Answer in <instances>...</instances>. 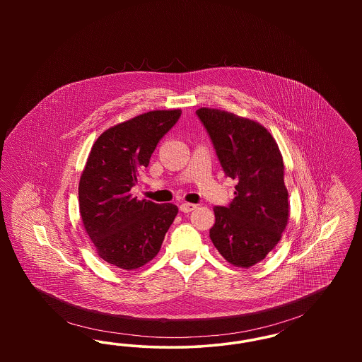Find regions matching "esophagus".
<instances>
[{"mask_svg":"<svg viewBox=\"0 0 362 362\" xmlns=\"http://www.w3.org/2000/svg\"><path fill=\"white\" fill-rule=\"evenodd\" d=\"M180 211H183V213H189V211H192V210H195L197 209V205H194V204H180Z\"/></svg>","mask_w":362,"mask_h":362,"instance_id":"obj_1","label":"esophagus"}]
</instances>
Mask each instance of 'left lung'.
<instances>
[{
	"instance_id": "left-lung-1",
	"label": "left lung",
	"mask_w": 362,
	"mask_h": 362,
	"mask_svg": "<svg viewBox=\"0 0 362 362\" xmlns=\"http://www.w3.org/2000/svg\"><path fill=\"white\" fill-rule=\"evenodd\" d=\"M195 114L225 176L238 182L232 202L214 207L210 239L229 263L251 267L276 247L288 224L282 156L274 138L257 122L210 108Z\"/></svg>"
}]
</instances>
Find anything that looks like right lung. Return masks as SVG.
<instances>
[{
    "mask_svg": "<svg viewBox=\"0 0 362 362\" xmlns=\"http://www.w3.org/2000/svg\"><path fill=\"white\" fill-rule=\"evenodd\" d=\"M180 115V110L138 115L104 132L90 149L78 186L80 214L99 257L110 264L134 270L152 260L177 214L173 204L137 201L130 189Z\"/></svg>",
    "mask_w": 362,
    "mask_h": 362,
    "instance_id": "obj_1",
    "label": "right lung"
}]
</instances>
